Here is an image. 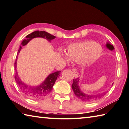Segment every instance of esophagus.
<instances>
[{
    "mask_svg": "<svg viewBox=\"0 0 129 129\" xmlns=\"http://www.w3.org/2000/svg\"><path fill=\"white\" fill-rule=\"evenodd\" d=\"M72 71L73 72V73L74 74V76H75V78H77L78 77V73L77 71V70L75 68H72Z\"/></svg>",
    "mask_w": 129,
    "mask_h": 129,
    "instance_id": "34e87169",
    "label": "esophagus"
}]
</instances>
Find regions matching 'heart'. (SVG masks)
<instances>
[{
  "label": "heart",
  "instance_id": "b5f03b06",
  "mask_svg": "<svg viewBox=\"0 0 129 129\" xmlns=\"http://www.w3.org/2000/svg\"><path fill=\"white\" fill-rule=\"evenodd\" d=\"M102 53V48L98 44L92 40H85L69 45L67 53L73 61L82 60L85 64H90L97 60ZM63 58L69 60L66 54L61 53Z\"/></svg>",
  "mask_w": 129,
  "mask_h": 129
}]
</instances>
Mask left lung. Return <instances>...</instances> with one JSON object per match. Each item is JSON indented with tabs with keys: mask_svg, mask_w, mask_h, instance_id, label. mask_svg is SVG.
Instances as JSON below:
<instances>
[{
	"mask_svg": "<svg viewBox=\"0 0 129 129\" xmlns=\"http://www.w3.org/2000/svg\"><path fill=\"white\" fill-rule=\"evenodd\" d=\"M106 47L110 50H113L114 49V47L112 45L109 44H107ZM78 80H79L78 78L73 80V84L72 85V88L73 92L76 97L80 100H82V101L86 102H92L101 99V97H103L105 94L106 93L99 94L96 95L86 94L82 93L80 90L79 86H78Z\"/></svg>",
	"mask_w": 129,
	"mask_h": 129,
	"instance_id": "left-lung-1",
	"label": "left lung"
}]
</instances>
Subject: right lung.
Returning <instances> with one entry per match:
<instances>
[{
	"label": "right lung",
	"mask_w": 129,
	"mask_h": 129,
	"mask_svg": "<svg viewBox=\"0 0 129 129\" xmlns=\"http://www.w3.org/2000/svg\"><path fill=\"white\" fill-rule=\"evenodd\" d=\"M43 38L47 39L48 41H51L52 39H54L56 36L52 35L48 32L45 31H39L36 30L32 33L30 34L25 37L26 39L24 40L22 42L23 46L25 45L31 39L35 38ZM22 46L20 47V48L18 50L17 54L20 52L21 49L22 48ZM16 61L17 57L16 58V61L15 62V69L16 71L15 75V79L18 85L19 89L22 91L24 94L27 97L29 98L30 99L33 100H38L46 97L50 93L53 89V86L54 83L57 80V77H59L60 75V71H57L56 72L51 73L49 75L48 77L45 80L42 84L38 86H30L27 85L21 81L20 78H19L18 75L16 71Z\"/></svg>",
	"instance_id": "1"
}]
</instances>
